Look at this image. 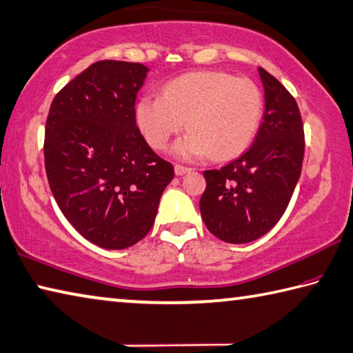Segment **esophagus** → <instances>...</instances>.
Here are the masks:
<instances>
[{
	"mask_svg": "<svg viewBox=\"0 0 353 353\" xmlns=\"http://www.w3.org/2000/svg\"><path fill=\"white\" fill-rule=\"evenodd\" d=\"M190 170H192V169H190V168H185V165H179V164L175 165V175H178V176L189 174Z\"/></svg>",
	"mask_w": 353,
	"mask_h": 353,
	"instance_id": "esophagus-1",
	"label": "esophagus"
}]
</instances>
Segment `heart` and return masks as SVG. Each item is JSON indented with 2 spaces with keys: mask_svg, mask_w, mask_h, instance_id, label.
I'll use <instances>...</instances> for the list:
<instances>
[{
  "mask_svg": "<svg viewBox=\"0 0 353 353\" xmlns=\"http://www.w3.org/2000/svg\"><path fill=\"white\" fill-rule=\"evenodd\" d=\"M263 117V95L248 78L224 72H194L165 83L161 97L143 95L135 121L152 148L164 149L183 129L174 154L183 159L238 157L256 137Z\"/></svg>",
  "mask_w": 353,
  "mask_h": 353,
  "instance_id": "obj_1",
  "label": "heart"
}]
</instances>
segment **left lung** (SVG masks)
<instances>
[{
    "label": "left lung",
    "instance_id": "obj_1",
    "mask_svg": "<svg viewBox=\"0 0 353 353\" xmlns=\"http://www.w3.org/2000/svg\"><path fill=\"white\" fill-rule=\"evenodd\" d=\"M263 123L250 149L221 169L204 170L199 210L205 228L225 243H250L268 234L288 209L301 175L304 130L289 90L263 68Z\"/></svg>",
    "mask_w": 353,
    "mask_h": 353
}]
</instances>
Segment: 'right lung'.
<instances>
[{
	"label": "right lung",
	"mask_w": 353,
	"mask_h": 353,
	"mask_svg": "<svg viewBox=\"0 0 353 353\" xmlns=\"http://www.w3.org/2000/svg\"><path fill=\"white\" fill-rule=\"evenodd\" d=\"M148 72L139 63H94L58 92L46 121L52 194L73 228L103 249L130 248L149 234L175 175L135 121Z\"/></svg>",
	"instance_id": "1"
}]
</instances>
